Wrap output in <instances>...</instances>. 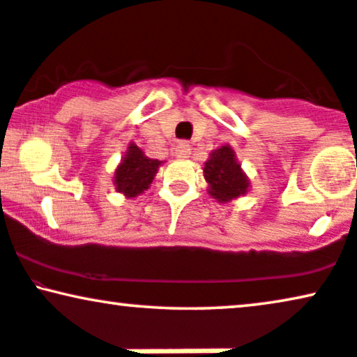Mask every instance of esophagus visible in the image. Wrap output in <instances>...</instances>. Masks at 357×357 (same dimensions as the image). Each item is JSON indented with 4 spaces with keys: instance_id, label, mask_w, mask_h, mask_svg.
Masks as SVG:
<instances>
[{
    "instance_id": "esophagus-1",
    "label": "esophagus",
    "mask_w": 357,
    "mask_h": 357,
    "mask_svg": "<svg viewBox=\"0 0 357 357\" xmlns=\"http://www.w3.org/2000/svg\"><path fill=\"white\" fill-rule=\"evenodd\" d=\"M190 152H192V149H190V144L187 141H180L177 147H175V157H178V159H187Z\"/></svg>"
}]
</instances>
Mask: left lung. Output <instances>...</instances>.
I'll return each mask as SVG.
<instances>
[{"label": "left lung", "instance_id": "1", "mask_svg": "<svg viewBox=\"0 0 357 357\" xmlns=\"http://www.w3.org/2000/svg\"><path fill=\"white\" fill-rule=\"evenodd\" d=\"M205 178L210 183L208 193L218 202H229L248 192L249 180L241 170L236 160L234 151L229 146H223L211 152L210 159L205 162Z\"/></svg>", "mask_w": 357, "mask_h": 357}]
</instances>
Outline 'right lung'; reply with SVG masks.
<instances>
[{
    "label": "right lung",
    "mask_w": 357,
    "mask_h": 357,
    "mask_svg": "<svg viewBox=\"0 0 357 357\" xmlns=\"http://www.w3.org/2000/svg\"><path fill=\"white\" fill-rule=\"evenodd\" d=\"M162 164L157 159H149L136 144H129L121 165L114 174V183L118 192L126 197H136L149 188L152 178L155 177L157 169Z\"/></svg>",
    "instance_id": "add662e5"
}]
</instances>
